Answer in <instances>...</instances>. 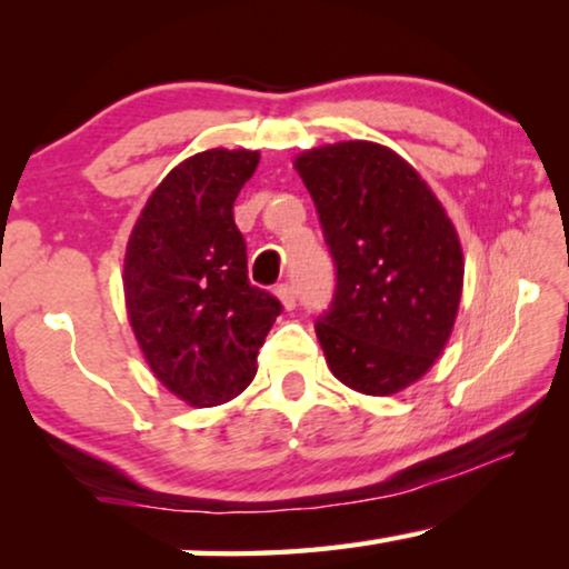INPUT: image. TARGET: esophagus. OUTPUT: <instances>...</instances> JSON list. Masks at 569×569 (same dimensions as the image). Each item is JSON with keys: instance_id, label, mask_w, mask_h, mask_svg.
<instances>
[{"instance_id": "1", "label": "esophagus", "mask_w": 569, "mask_h": 569, "mask_svg": "<svg viewBox=\"0 0 569 569\" xmlns=\"http://www.w3.org/2000/svg\"><path fill=\"white\" fill-rule=\"evenodd\" d=\"M277 298H279V302H282L287 310H292L295 306H298V295H295V287L292 284H279L277 287Z\"/></svg>"}]
</instances>
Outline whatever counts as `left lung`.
Segmentation results:
<instances>
[{
	"mask_svg": "<svg viewBox=\"0 0 569 569\" xmlns=\"http://www.w3.org/2000/svg\"><path fill=\"white\" fill-rule=\"evenodd\" d=\"M295 168L337 267L331 308L316 321L329 370L352 391L399 393L432 368L453 331L463 290L453 222L383 144L316 147Z\"/></svg>",
	"mask_w": 569,
	"mask_h": 569,
	"instance_id": "1",
	"label": "left lung"
}]
</instances>
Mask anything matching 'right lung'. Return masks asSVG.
<instances>
[{
    "instance_id": "right-lung-1",
    "label": "right lung",
    "mask_w": 569,
    "mask_h": 569,
    "mask_svg": "<svg viewBox=\"0 0 569 569\" xmlns=\"http://www.w3.org/2000/svg\"><path fill=\"white\" fill-rule=\"evenodd\" d=\"M259 152L207 150L152 191L131 230L123 295L154 378L191 407L246 391L282 302L248 282L246 240L232 220Z\"/></svg>"
}]
</instances>
